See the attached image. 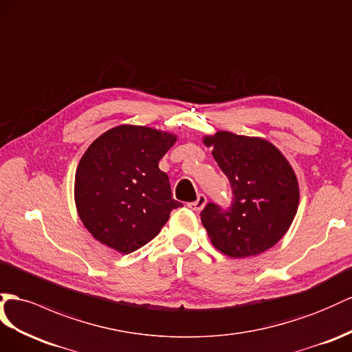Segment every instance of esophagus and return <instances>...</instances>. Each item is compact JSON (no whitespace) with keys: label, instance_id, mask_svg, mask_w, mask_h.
<instances>
[{"label":"esophagus","instance_id":"34e87169","mask_svg":"<svg viewBox=\"0 0 352 352\" xmlns=\"http://www.w3.org/2000/svg\"><path fill=\"white\" fill-rule=\"evenodd\" d=\"M205 205H206V197H205L204 195H197L196 201H195V202H190L187 206H188V208H190V210H193V211H201Z\"/></svg>","mask_w":352,"mask_h":352}]
</instances>
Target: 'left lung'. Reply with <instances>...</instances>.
I'll return each mask as SVG.
<instances>
[{
	"label": "left lung",
	"instance_id": "1",
	"mask_svg": "<svg viewBox=\"0 0 352 352\" xmlns=\"http://www.w3.org/2000/svg\"><path fill=\"white\" fill-rule=\"evenodd\" d=\"M202 141L212 147L233 193L228 211L208 204L201 212L211 244L232 258L265 253L290 229L299 206V183L290 162L260 137L219 131Z\"/></svg>",
	"mask_w": 352,
	"mask_h": 352
}]
</instances>
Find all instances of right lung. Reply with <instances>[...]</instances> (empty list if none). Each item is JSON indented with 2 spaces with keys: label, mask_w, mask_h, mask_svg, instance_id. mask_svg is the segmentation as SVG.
Masks as SVG:
<instances>
[{
  "label": "right lung",
  "mask_w": 352,
  "mask_h": 352,
  "mask_svg": "<svg viewBox=\"0 0 352 352\" xmlns=\"http://www.w3.org/2000/svg\"><path fill=\"white\" fill-rule=\"evenodd\" d=\"M175 141V133L120 124L90 144L76 170L74 201L96 241L129 254L155 238L170 211L182 206L159 169Z\"/></svg>",
  "instance_id": "right-lung-1"
}]
</instances>
